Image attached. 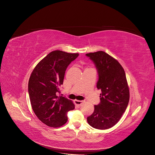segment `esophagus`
<instances>
[{"instance_id": "obj_1", "label": "esophagus", "mask_w": 155, "mask_h": 155, "mask_svg": "<svg viewBox=\"0 0 155 155\" xmlns=\"http://www.w3.org/2000/svg\"><path fill=\"white\" fill-rule=\"evenodd\" d=\"M74 102H75V104L76 105H78V106H80V105L84 103V101H77V100H75V101H74Z\"/></svg>"}]
</instances>
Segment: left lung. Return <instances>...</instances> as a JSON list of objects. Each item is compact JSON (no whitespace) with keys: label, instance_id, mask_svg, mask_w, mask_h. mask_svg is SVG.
<instances>
[{"label":"left lung","instance_id":"8db88e82","mask_svg":"<svg viewBox=\"0 0 155 155\" xmlns=\"http://www.w3.org/2000/svg\"><path fill=\"white\" fill-rule=\"evenodd\" d=\"M94 63L98 73L97 88L101 90V102L87 117L88 124L107 129L116 124L125 112L129 101V90L125 71L109 54L99 51L85 54Z\"/></svg>","mask_w":155,"mask_h":155}]
</instances>
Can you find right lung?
<instances>
[{"label": "right lung", "instance_id": "obj_1", "mask_svg": "<svg viewBox=\"0 0 155 155\" xmlns=\"http://www.w3.org/2000/svg\"><path fill=\"white\" fill-rule=\"evenodd\" d=\"M78 53L56 50L49 53L32 71L28 83L31 104L38 118L50 127L67 123V112L75 109L72 101L58 96L65 71Z\"/></svg>", "mask_w": 155, "mask_h": 155}]
</instances>
